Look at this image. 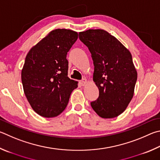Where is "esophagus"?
Masks as SVG:
<instances>
[{
	"instance_id": "34e87169",
	"label": "esophagus",
	"mask_w": 160,
	"mask_h": 160,
	"mask_svg": "<svg viewBox=\"0 0 160 160\" xmlns=\"http://www.w3.org/2000/svg\"><path fill=\"white\" fill-rule=\"evenodd\" d=\"M87 82H88V81H87L86 79H82V80L80 81V84L82 86H85L87 84Z\"/></svg>"
}]
</instances>
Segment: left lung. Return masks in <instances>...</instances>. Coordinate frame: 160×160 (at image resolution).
I'll return each mask as SVG.
<instances>
[{"instance_id": "1", "label": "left lung", "mask_w": 160, "mask_h": 160, "mask_svg": "<svg viewBox=\"0 0 160 160\" xmlns=\"http://www.w3.org/2000/svg\"><path fill=\"white\" fill-rule=\"evenodd\" d=\"M94 62L93 75L99 90L93 110L103 118H113L122 113L132 100L137 72L130 52L108 32L89 29L79 33Z\"/></svg>"}]
</instances>
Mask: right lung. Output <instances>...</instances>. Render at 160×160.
<instances>
[{
	"label": "right lung",
	"mask_w": 160,
	"mask_h": 160,
	"mask_svg": "<svg viewBox=\"0 0 160 160\" xmlns=\"http://www.w3.org/2000/svg\"><path fill=\"white\" fill-rule=\"evenodd\" d=\"M78 33L56 29L32 48L22 71L24 94L33 110L44 118L62 113L78 82L68 77V52Z\"/></svg>",
	"instance_id": "right-lung-1"
}]
</instances>
